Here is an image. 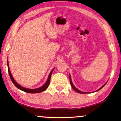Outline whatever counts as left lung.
Listing matches in <instances>:
<instances>
[{
  "instance_id": "1",
  "label": "left lung",
  "mask_w": 121,
  "mask_h": 121,
  "mask_svg": "<svg viewBox=\"0 0 121 121\" xmlns=\"http://www.w3.org/2000/svg\"><path fill=\"white\" fill-rule=\"evenodd\" d=\"M69 79H70V85H71V86H72V88L73 89V90H74L76 92H78V93H80V94H87V93H89V92H82V91H80L79 90H78V89H77L76 88V87L74 86V85L73 84V82H72V79H71V77H70V75H69ZM106 84H105V85H103L101 87V88H100L99 89V90H97V91H99L100 90H101V89L102 87H103L104 86H105V85H106Z\"/></svg>"
}]
</instances>
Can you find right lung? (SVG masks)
I'll return each mask as SVG.
<instances>
[{
    "mask_svg": "<svg viewBox=\"0 0 121 121\" xmlns=\"http://www.w3.org/2000/svg\"><path fill=\"white\" fill-rule=\"evenodd\" d=\"M8 72H9V76L10 78L11 81H12L13 83L14 84L15 86L18 88L20 90L23 91L28 92V93H32V94H35V93H39V92H42L43 91L46 90V89H47V87H48V86L49 85V83H50V80H51V75H52V73L54 69H52V70L51 71L50 73L49 74L47 82L45 84H44L42 86H41L39 88H37V89H27L25 88V87H24L22 86H21V85H20L19 84H17L15 80H14V79L13 78L12 75H11L10 71V69H9V64H8Z\"/></svg>",
    "mask_w": 121,
    "mask_h": 121,
    "instance_id": "1",
    "label": "right lung"
}]
</instances>
